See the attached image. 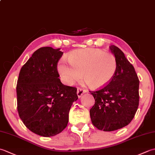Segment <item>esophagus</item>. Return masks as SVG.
Wrapping results in <instances>:
<instances>
[{
	"label": "esophagus",
	"mask_w": 155,
	"mask_h": 155,
	"mask_svg": "<svg viewBox=\"0 0 155 155\" xmlns=\"http://www.w3.org/2000/svg\"><path fill=\"white\" fill-rule=\"evenodd\" d=\"M87 92V91L85 89H83V88H77V95L78 97H81L82 95H83L84 93H85Z\"/></svg>",
	"instance_id": "obj_1"
}]
</instances>
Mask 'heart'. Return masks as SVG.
<instances>
[{
	"label": "heart",
	"mask_w": 155,
	"mask_h": 155,
	"mask_svg": "<svg viewBox=\"0 0 155 155\" xmlns=\"http://www.w3.org/2000/svg\"><path fill=\"white\" fill-rule=\"evenodd\" d=\"M68 61L70 65L61 61L58 66L62 81L68 85L80 81L83 74L84 80L92 87L100 88L109 83L117 70L114 55L96 48L72 51L68 54Z\"/></svg>",
	"instance_id": "obj_1"
}]
</instances>
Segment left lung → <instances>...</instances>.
Instances as JSON below:
<instances>
[{"label":"left lung","instance_id":"obj_1","mask_svg":"<svg viewBox=\"0 0 155 155\" xmlns=\"http://www.w3.org/2000/svg\"><path fill=\"white\" fill-rule=\"evenodd\" d=\"M117 62L114 77L101 89L90 91L95 103L90 110L92 123L98 129L113 131L129 124L139 103V80L134 68L116 46L110 47Z\"/></svg>","mask_w":155,"mask_h":155}]
</instances>
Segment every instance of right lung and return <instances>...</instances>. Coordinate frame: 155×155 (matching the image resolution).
Here are the masks:
<instances>
[{"label": "right lung", "instance_id": "add662e5", "mask_svg": "<svg viewBox=\"0 0 155 155\" xmlns=\"http://www.w3.org/2000/svg\"><path fill=\"white\" fill-rule=\"evenodd\" d=\"M63 52L41 47L22 66L16 84L17 110L29 130L52 137L67 127L68 113L78 99L77 88L62 84L57 71Z\"/></svg>", "mask_w": 155, "mask_h": 155}]
</instances>
